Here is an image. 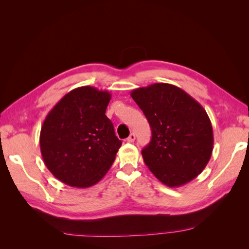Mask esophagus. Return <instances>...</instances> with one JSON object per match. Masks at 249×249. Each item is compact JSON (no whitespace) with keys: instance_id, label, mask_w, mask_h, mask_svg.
<instances>
[{"instance_id":"34e87169","label":"esophagus","mask_w":249,"mask_h":249,"mask_svg":"<svg viewBox=\"0 0 249 249\" xmlns=\"http://www.w3.org/2000/svg\"><path fill=\"white\" fill-rule=\"evenodd\" d=\"M135 138H136V136H135L134 133H132V134H130V136L126 138V141L129 142V143H132V142L135 141Z\"/></svg>"}]
</instances>
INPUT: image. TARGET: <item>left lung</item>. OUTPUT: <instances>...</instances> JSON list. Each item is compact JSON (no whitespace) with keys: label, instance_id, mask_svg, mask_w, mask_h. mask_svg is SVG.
<instances>
[{"label":"left lung","instance_id":"left-lung-1","mask_svg":"<svg viewBox=\"0 0 249 249\" xmlns=\"http://www.w3.org/2000/svg\"><path fill=\"white\" fill-rule=\"evenodd\" d=\"M131 96L152 129L141 153L153 175L168 187H180L200 175L214 144L212 124L201 105L166 83L134 89Z\"/></svg>","mask_w":249,"mask_h":249}]
</instances>
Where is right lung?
<instances>
[{
	"label": "right lung",
	"mask_w": 249,
	"mask_h": 249,
	"mask_svg": "<svg viewBox=\"0 0 249 249\" xmlns=\"http://www.w3.org/2000/svg\"><path fill=\"white\" fill-rule=\"evenodd\" d=\"M111 93L82 86L66 93L42 124L40 152L62 183L88 188L99 183L115 160L120 141L106 109Z\"/></svg>",
	"instance_id": "obj_1"
}]
</instances>
